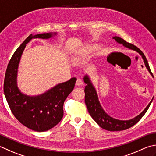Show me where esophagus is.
Masks as SVG:
<instances>
[{
    "label": "esophagus",
    "instance_id": "34e87169",
    "mask_svg": "<svg viewBox=\"0 0 156 156\" xmlns=\"http://www.w3.org/2000/svg\"><path fill=\"white\" fill-rule=\"evenodd\" d=\"M82 84H83V81H82L81 79L78 78L76 82V85H77V86H82Z\"/></svg>",
    "mask_w": 156,
    "mask_h": 156
}]
</instances>
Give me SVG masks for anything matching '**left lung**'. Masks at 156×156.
Returning <instances> with one entry per match:
<instances>
[{
  "label": "left lung",
  "instance_id": "8db88e82",
  "mask_svg": "<svg viewBox=\"0 0 156 156\" xmlns=\"http://www.w3.org/2000/svg\"><path fill=\"white\" fill-rule=\"evenodd\" d=\"M114 39H115L118 43L123 44L124 47H126L130 49L136 51V52L141 55L145 64V66L147 67L149 72H151L150 68H149L147 60L146 59L145 55L143 52L139 49L138 47H136L133 44L129 43L125 41L124 39L121 38L118 36H114ZM84 81L87 85L85 87L84 93H85V104L87 105L88 111L89 112L91 117L93 120L98 124L102 129L109 130V131H120L126 130L129 128L133 126L138 122L141 120L143 115H145L146 112L147 111L149 106L152 102V100L149 103L148 105L146 107V108L143 110L141 114L137 115L135 118L131 119L129 120H120L117 119H114L109 116L103 110L101 106L100 105V103L98 100V97L95 90V88H94L93 84L89 80V78L87 76H85L84 78Z\"/></svg>",
  "mask_w": 156,
  "mask_h": 156
}]
</instances>
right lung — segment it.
Instances as JSON below:
<instances>
[{"mask_svg": "<svg viewBox=\"0 0 156 156\" xmlns=\"http://www.w3.org/2000/svg\"><path fill=\"white\" fill-rule=\"evenodd\" d=\"M52 36V33L30 34L15 51L8 63L5 76L4 93L11 112L20 123L37 132L48 130L62 120L63 103L74 89L76 81V78H72L36 97L27 96L17 88L18 64L26 44L32 38L47 39Z\"/></svg>", "mask_w": 156, "mask_h": 156, "instance_id": "1", "label": "right lung"}]
</instances>
